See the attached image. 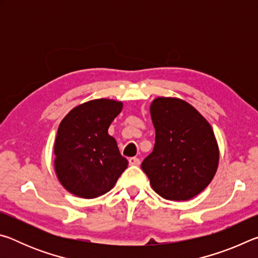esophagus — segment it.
Returning a JSON list of instances; mask_svg holds the SVG:
<instances>
[{
	"label": "esophagus",
	"mask_w": 258,
	"mask_h": 258,
	"mask_svg": "<svg viewBox=\"0 0 258 258\" xmlns=\"http://www.w3.org/2000/svg\"><path fill=\"white\" fill-rule=\"evenodd\" d=\"M128 163H130V165H132V166H139L140 165V159L137 158V157H131V158L128 159Z\"/></svg>",
	"instance_id": "obj_1"
}]
</instances>
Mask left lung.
I'll list each match as a JSON object with an SVG mask.
<instances>
[{
    "mask_svg": "<svg viewBox=\"0 0 258 258\" xmlns=\"http://www.w3.org/2000/svg\"><path fill=\"white\" fill-rule=\"evenodd\" d=\"M155 147L142 171L160 197L189 200L205 190L217 171L220 150L211 124L177 98H156L150 106Z\"/></svg>",
    "mask_w": 258,
    "mask_h": 258,
    "instance_id": "8db88e82",
    "label": "left lung"
}]
</instances>
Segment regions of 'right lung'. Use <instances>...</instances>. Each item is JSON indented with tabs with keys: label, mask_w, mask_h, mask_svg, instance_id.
<instances>
[{
	"label": "right lung",
	"mask_w": 258,
	"mask_h": 258,
	"mask_svg": "<svg viewBox=\"0 0 258 258\" xmlns=\"http://www.w3.org/2000/svg\"><path fill=\"white\" fill-rule=\"evenodd\" d=\"M121 109L120 101L95 99L72 109L61 120L54 142V171L71 194L97 198L110 191L127 168V159L108 134Z\"/></svg>",
	"instance_id": "right-lung-1"
}]
</instances>
